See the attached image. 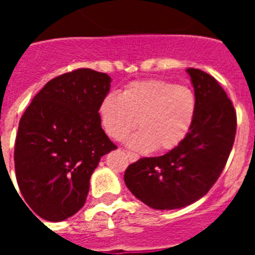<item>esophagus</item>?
I'll return each mask as SVG.
<instances>
[{
    "mask_svg": "<svg viewBox=\"0 0 255 255\" xmlns=\"http://www.w3.org/2000/svg\"><path fill=\"white\" fill-rule=\"evenodd\" d=\"M126 155H128V158H129L130 162H135L136 159L139 158L138 154H135V153H132V152H126Z\"/></svg>",
    "mask_w": 255,
    "mask_h": 255,
    "instance_id": "obj_1",
    "label": "esophagus"
}]
</instances>
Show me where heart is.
Returning <instances> with one entry per match:
<instances>
[{"instance_id":"b5f03b06","label":"heart","mask_w":255,"mask_h":255,"mask_svg":"<svg viewBox=\"0 0 255 255\" xmlns=\"http://www.w3.org/2000/svg\"><path fill=\"white\" fill-rule=\"evenodd\" d=\"M197 112V98L190 88L164 80L132 82L121 96L110 93L98 108L101 126L114 140H123L136 128L140 131L128 140L136 152L171 150L190 130Z\"/></svg>"}]
</instances>
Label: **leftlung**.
Returning <instances> with one entry per match:
<instances>
[{
  "instance_id": "obj_1",
  "label": "left lung",
  "mask_w": 255,
  "mask_h": 255,
  "mask_svg": "<svg viewBox=\"0 0 255 255\" xmlns=\"http://www.w3.org/2000/svg\"><path fill=\"white\" fill-rule=\"evenodd\" d=\"M197 112L185 139L159 157H144L126 168L125 184L154 209H177L207 194L224 171L236 134V111L218 82L189 67Z\"/></svg>"
}]
</instances>
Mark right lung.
I'll return each instance as SVG.
<instances>
[{"instance_id": "right-lung-1", "label": "right lung", "mask_w": 255, "mask_h": 255, "mask_svg": "<svg viewBox=\"0 0 255 255\" xmlns=\"http://www.w3.org/2000/svg\"><path fill=\"white\" fill-rule=\"evenodd\" d=\"M110 85L107 74L92 69L62 74L40 89L20 119L13 152L17 185L40 218L58 222L75 215L101 157L117 148L98 115Z\"/></svg>"}]
</instances>
